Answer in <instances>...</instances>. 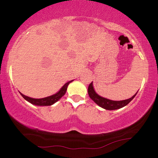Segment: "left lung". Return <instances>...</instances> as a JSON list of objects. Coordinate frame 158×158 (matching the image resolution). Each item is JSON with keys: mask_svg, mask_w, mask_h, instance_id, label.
Here are the masks:
<instances>
[{"mask_svg": "<svg viewBox=\"0 0 158 158\" xmlns=\"http://www.w3.org/2000/svg\"><path fill=\"white\" fill-rule=\"evenodd\" d=\"M138 93V92H137ZM136 93L135 95H133L131 98H128V99L123 100V101H112L108 98H103L96 93L94 91V86H93V81L89 84L88 87V94L89 97L92 99L94 102H95L98 106L100 107L103 108L106 110H116L121 109V108L124 107L125 106L128 104L133 99L134 97L136 96Z\"/></svg>", "mask_w": 158, "mask_h": 158, "instance_id": "1", "label": "left lung"}]
</instances>
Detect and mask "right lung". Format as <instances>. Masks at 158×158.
Segmentation results:
<instances>
[{"mask_svg":"<svg viewBox=\"0 0 158 158\" xmlns=\"http://www.w3.org/2000/svg\"><path fill=\"white\" fill-rule=\"evenodd\" d=\"M72 81H73V80L68 81L67 83H66L60 89V90L57 93H56L55 94H53V95H52V96H48V97H45V98H33L28 97V96H25L24 94H23L20 92V94L25 100L27 101L28 102H30V103H32V104H33V105L40 106H51V105L54 104L55 103H56L58 100H60V98L64 95L66 91H67L68 85H69V84L71 83Z\"/></svg>","mask_w":158,"mask_h":158,"instance_id":"add662e5","label":"right lung"}]
</instances>
